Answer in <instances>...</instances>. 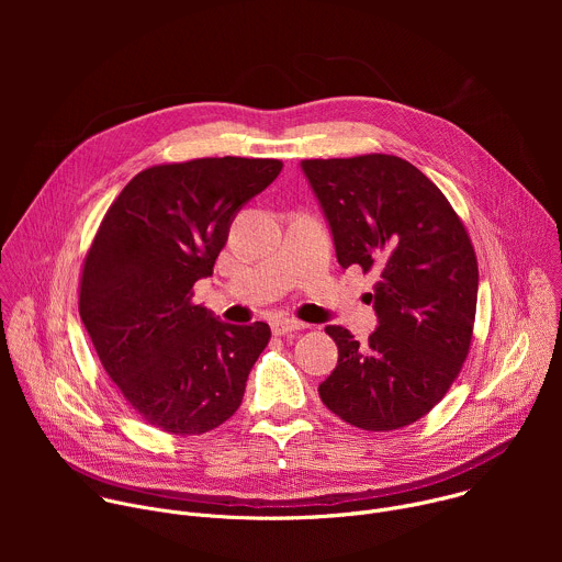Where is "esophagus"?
<instances>
[{
	"instance_id": "34e87169",
	"label": "esophagus",
	"mask_w": 562,
	"mask_h": 562,
	"mask_svg": "<svg viewBox=\"0 0 562 562\" xmlns=\"http://www.w3.org/2000/svg\"><path fill=\"white\" fill-rule=\"evenodd\" d=\"M306 325L297 323V319H291V317H273L271 319V331L276 336H286V334H293V331H300L304 329Z\"/></svg>"
}]
</instances>
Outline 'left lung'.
I'll return each instance as SVG.
<instances>
[{
    "mask_svg": "<svg viewBox=\"0 0 562 562\" xmlns=\"http://www.w3.org/2000/svg\"><path fill=\"white\" fill-rule=\"evenodd\" d=\"M300 169L325 213L342 269L378 282L369 342L327 327L338 364L317 386L345 423L391 431L431 412L471 342L477 265L471 239L440 189L407 159L360 155L304 159Z\"/></svg>",
    "mask_w": 562,
    "mask_h": 562,
    "instance_id": "left-lung-1",
    "label": "left lung"
}]
</instances>
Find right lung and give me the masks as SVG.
I'll return each instance as SVG.
<instances>
[{"instance_id":"obj_1","label":"right lung","mask_w":562,"mask_h":562,"mask_svg":"<svg viewBox=\"0 0 562 562\" xmlns=\"http://www.w3.org/2000/svg\"><path fill=\"white\" fill-rule=\"evenodd\" d=\"M280 171V159L231 155L150 167L102 220L79 315L111 380L157 429L198 436L243 403L271 329L222 323L191 297L213 276L239 209Z\"/></svg>"}]
</instances>
